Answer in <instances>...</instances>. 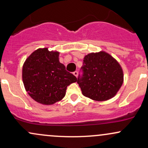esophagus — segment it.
<instances>
[{"label": "esophagus", "mask_w": 148, "mask_h": 148, "mask_svg": "<svg viewBox=\"0 0 148 148\" xmlns=\"http://www.w3.org/2000/svg\"><path fill=\"white\" fill-rule=\"evenodd\" d=\"M73 74H74V75L76 77H77V76H78V74H79V73H78L77 71H75V72H74V73H73Z\"/></svg>", "instance_id": "esophagus-1"}]
</instances>
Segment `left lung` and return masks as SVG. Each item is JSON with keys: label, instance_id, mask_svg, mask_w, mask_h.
Here are the masks:
<instances>
[{"label": "left lung", "instance_id": "obj_1", "mask_svg": "<svg viewBox=\"0 0 148 148\" xmlns=\"http://www.w3.org/2000/svg\"><path fill=\"white\" fill-rule=\"evenodd\" d=\"M83 75L77 83L85 97L97 101L113 98L123 83V72L119 62L104 51L85 56Z\"/></svg>", "mask_w": 148, "mask_h": 148}]
</instances>
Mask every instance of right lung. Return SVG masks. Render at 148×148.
<instances>
[{
	"instance_id": "obj_1",
	"label": "right lung",
	"mask_w": 148,
	"mask_h": 148,
	"mask_svg": "<svg viewBox=\"0 0 148 148\" xmlns=\"http://www.w3.org/2000/svg\"><path fill=\"white\" fill-rule=\"evenodd\" d=\"M59 52L39 48L32 53L23 66L22 78L26 92L36 102L53 105L63 99L67 87L77 81L59 61Z\"/></svg>"
}]
</instances>
